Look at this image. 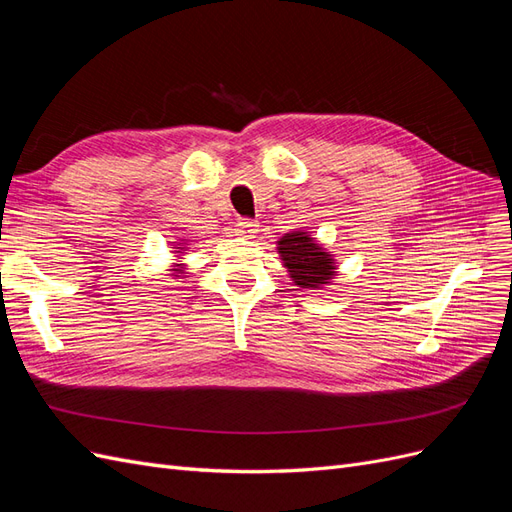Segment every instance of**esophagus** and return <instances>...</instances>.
Returning a JSON list of instances; mask_svg holds the SVG:
<instances>
[{
    "mask_svg": "<svg viewBox=\"0 0 512 512\" xmlns=\"http://www.w3.org/2000/svg\"><path fill=\"white\" fill-rule=\"evenodd\" d=\"M258 232V224L252 220H239L237 228H235V235L241 239H254Z\"/></svg>",
    "mask_w": 512,
    "mask_h": 512,
    "instance_id": "esophagus-1",
    "label": "esophagus"
}]
</instances>
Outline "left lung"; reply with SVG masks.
<instances>
[{"mask_svg": "<svg viewBox=\"0 0 512 512\" xmlns=\"http://www.w3.org/2000/svg\"><path fill=\"white\" fill-rule=\"evenodd\" d=\"M277 254H280L284 267L294 286L320 290L329 286L337 275V262L331 252L309 235L305 230H292L277 241Z\"/></svg>", "mask_w": 512, "mask_h": 512, "instance_id": "left-lung-1", "label": "left lung"}]
</instances>
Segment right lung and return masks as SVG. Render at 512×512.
I'll list each match as a JSON object with an SVG mask.
<instances>
[{
    "instance_id": "right-lung-1",
    "label": "right lung",
    "mask_w": 512,
    "mask_h": 512,
    "mask_svg": "<svg viewBox=\"0 0 512 512\" xmlns=\"http://www.w3.org/2000/svg\"><path fill=\"white\" fill-rule=\"evenodd\" d=\"M185 252H188V239H179V241H175V258H181ZM170 271V275L175 277V280H183L185 277V265H177V262H173V269H168Z\"/></svg>"
}]
</instances>
